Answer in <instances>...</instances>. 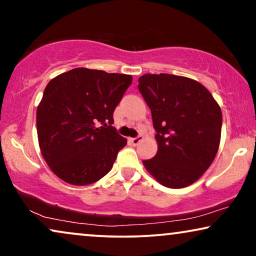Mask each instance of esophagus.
Returning a JSON list of instances; mask_svg holds the SVG:
<instances>
[{
    "mask_svg": "<svg viewBox=\"0 0 256 256\" xmlns=\"http://www.w3.org/2000/svg\"><path fill=\"white\" fill-rule=\"evenodd\" d=\"M142 140H143V138L141 135H140V136H136V138H130V142H132V146H138V143L142 141Z\"/></svg>",
    "mask_w": 256,
    "mask_h": 256,
    "instance_id": "esophagus-1",
    "label": "esophagus"
}]
</instances>
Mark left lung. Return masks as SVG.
Returning <instances> with one entry per match:
<instances>
[{"instance_id": "obj_1", "label": "left lung", "mask_w": 256, "mask_h": 256, "mask_svg": "<svg viewBox=\"0 0 256 256\" xmlns=\"http://www.w3.org/2000/svg\"><path fill=\"white\" fill-rule=\"evenodd\" d=\"M138 90L152 110L158 150L143 160L146 169L166 188L194 183L218 152L222 115L200 82L185 76L144 74Z\"/></svg>"}]
</instances>
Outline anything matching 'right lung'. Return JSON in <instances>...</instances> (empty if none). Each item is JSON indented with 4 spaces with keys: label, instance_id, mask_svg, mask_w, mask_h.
I'll return each mask as SVG.
<instances>
[{
    "label": "right lung",
    "instance_id": "obj_1",
    "mask_svg": "<svg viewBox=\"0 0 256 256\" xmlns=\"http://www.w3.org/2000/svg\"><path fill=\"white\" fill-rule=\"evenodd\" d=\"M132 76L73 68L51 80L37 107V134L45 162L72 185L110 172L127 140L113 126L114 110Z\"/></svg>",
    "mask_w": 256,
    "mask_h": 256
}]
</instances>
